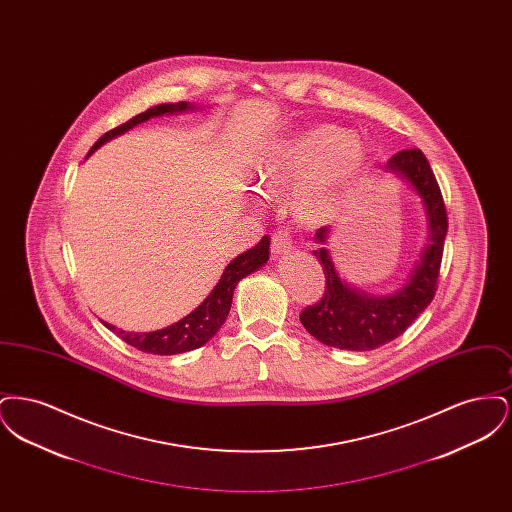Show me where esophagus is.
<instances>
[{
    "label": "esophagus",
    "mask_w": 512,
    "mask_h": 512,
    "mask_svg": "<svg viewBox=\"0 0 512 512\" xmlns=\"http://www.w3.org/2000/svg\"><path fill=\"white\" fill-rule=\"evenodd\" d=\"M272 253L274 255H282L286 251L292 249V236L286 228H278L274 234H272V245H270Z\"/></svg>",
    "instance_id": "1"
}]
</instances>
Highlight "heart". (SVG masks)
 Returning <instances> with one entry per match:
<instances>
[{
  "label": "heart",
  "mask_w": 512,
  "mask_h": 512,
  "mask_svg": "<svg viewBox=\"0 0 512 512\" xmlns=\"http://www.w3.org/2000/svg\"><path fill=\"white\" fill-rule=\"evenodd\" d=\"M365 165V147L355 136L322 124L265 151L255 163L253 182L265 195L295 186V211L303 219H324L340 207Z\"/></svg>",
  "instance_id": "1"
}]
</instances>
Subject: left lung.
<instances>
[{
	"instance_id": "1",
	"label": "left lung",
	"mask_w": 512,
	"mask_h": 512,
	"mask_svg": "<svg viewBox=\"0 0 512 512\" xmlns=\"http://www.w3.org/2000/svg\"><path fill=\"white\" fill-rule=\"evenodd\" d=\"M386 169L411 184L422 201L428 222V244L409 280L391 295H370L341 280L330 251L324 247L330 226L318 228L313 253L326 276L324 297L301 311L305 330L324 345L349 351H370L401 336L434 299L447 234V211L438 180L420 149H403L388 161Z\"/></svg>"
}]
</instances>
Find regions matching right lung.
<instances>
[{
	"label": "right lung",
	"instance_id": "add662e5",
	"mask_svg": "<svg viewBox=\"0 0 512 512\" xmlns=\"http://www.w3.org/2000/svg\"><path fill=\"white\" fill-rule=\"evenodd\" d=\"M188 109H195V105L188 101H178V103H161L144 113L132 117L130 121L124 122L121 126L105 132L98 142L92 146L90 153L92 155L98 147L103 146L105 142L113 140L115 136H121L126 130L134 128L140 122L149 121L151 117H161V115H172V113H182ZM268 247L270 240L268 236H263V240L255 247L247 249L242 255H238L230 265L224 268L220 276L219 284L213 288V292L207 295V299L192 311L188 317L180 318L167 328L155 330V332H124L121 328H115L113 324L103 322L109 330L117 332V336L128 345L144 351V353H153V355H176V353H186L205 345L220 330L224 320L230 313L232 307V295L238 286V282L245 278L247 274L259 270L268 261Z\"/></svg>",
	"mask_w": 512,
	"mask_h": 512
}]
</instances>
